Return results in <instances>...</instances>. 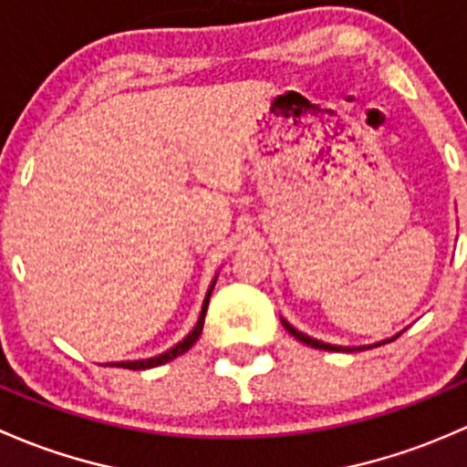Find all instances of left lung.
Instances as JSON below:
<instances>
[{
  "label": "left lung",
  "mask_w": 467,
  "mask_h": 467,
  "mask_svg": "<svg viewBox=\"0 0 467 467\" xmlns=\"http://www.w3.org/2000/svg\"><path fill=\"white\" fill-rule=\"evenodd\" d=\"M281 324H283V328L287 330V333L292 335V337H296L299 341H304V344H307V346H312V348H324V350H344V353H350V350H362V348H348V346H333V344H324V341H319V339H312V337H307V335H304L301 333V330H296L295 326H290L287 324L285 319H283L281 317ZM398 337V335H396ZM396 337H391V339H396ZM391 339H384V341H379V344H389V341ZM379 344H376V346H379ZM368 348H371V346H368Z\"/></svg>",
  "instance_id": "left-lung-1"
}]
</instances>
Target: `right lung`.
Instances as JSON below:
<instances>
[{
  "label": "right lung",
  "instance_id": "obj_1",
  "mask_svg": "<svg viewBox=\"0 0 467 467\" xmlns=\"http://www.w3.org/2000/svg\"><path fill=\"white\" fill-rule=\"evenodd\" d=\"M213 285H215V278H213V283H211L209 292H206V296H204V304H202V312H200V319H198V324H195V328L191 330V333L186 335V337L182 339L180 344H175V346H172V348H168L166 353L157 355V358L137 359V362H119L117 367H123V368H132V371H143V368L160 367V364H166V362H171V359H175V358H180V355H184L186 350H189L191 346H193L195 341L200 339V335H202V328H204V317H206V307H209V299H211V292H213Z\"/></svg>",
  "mask_w": 467,
  "mask_h": 467
}]
</instances>
